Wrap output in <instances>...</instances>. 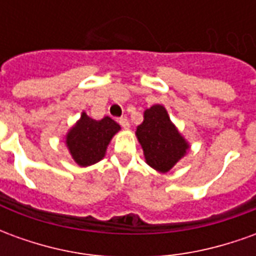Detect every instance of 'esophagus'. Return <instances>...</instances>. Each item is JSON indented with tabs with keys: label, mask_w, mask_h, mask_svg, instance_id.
Wrapping results in <instances>:
<instances>
[{
	"label": "esophagus",
	"mask_w": 256,
	"mask_h": 256,
	"mask_svg": "<svg viewBox=\"0 0 256 256\" xmlns=\"http://www.w3.org/2000/svg\"><path fill=\"white\" fill-rule=\"evenodd\" d=\"M119 124H120L123 128H130V123H128V118H120V119H119Z\"/></svg>",
	"instance_id": "obj_1"
}]
</instances>
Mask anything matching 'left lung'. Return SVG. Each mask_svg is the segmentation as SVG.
Segmentation results:
<instances>
[{
	"label": "left lung",
	"mask_w": 256,
	"mask_h": 256,
	"mask_svg": "<svg viewBox=\"0 0 256 256\" xmlns=\"http://www.w3.org/2000/svg\"><path fill=\"white\" fill-rule=\"evenodd\" d=\"M136 136L144 150L146 164L159 172H170L190 148L160 104L145 110L144 120L137 126Z\"/></svg>",
	"instance_id": "1"
}]
</instances>
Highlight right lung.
Instances as JSON below:
<instances>
[{
    "label": "right lung",
    "instance_id": "1",
    "mask_svg": "<svg viewBox=\"0 0 256 256\" xmlns=\"http://www.w3.org/2000/svg\"><path fill=\"white\" fill-rule=\"evenodd\" d=\"M119 130L120 126L110 116L96 120L82 112L66 134V146L78 166H92L106 156L108 144Z\"/></svg>",
    "mask_w": 256,
    "mask_h": 256
}]
</instances>
